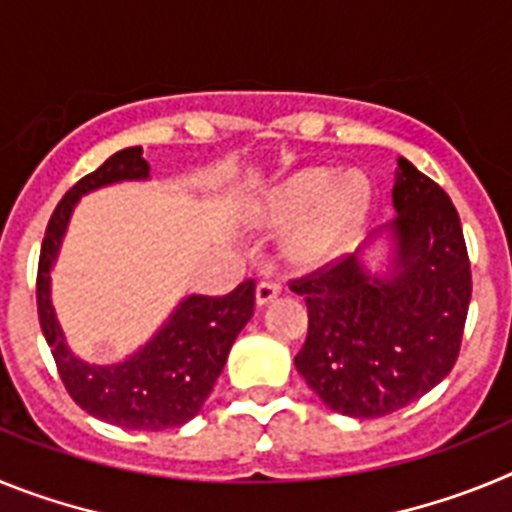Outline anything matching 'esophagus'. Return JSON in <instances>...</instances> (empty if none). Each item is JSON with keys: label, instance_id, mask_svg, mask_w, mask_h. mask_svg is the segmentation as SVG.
I'll list each match as a JSON object with an SVG mask.
<instances>
[{"label": "esophagus", "instance_id": "1", "mask_svg": "<svg viewBox=\"0 0 512 512\" xmlns=\"http://www.w3.org/2000/svg\"><path fill=\"white\" fill-rule=\"evenodd\" d=\"M279 292H282V284L279 282H261L259 287H256V305H269L271 300H277Z\"/></svg>", "mask_w": 512, "mask_h": 512}]
</instances>
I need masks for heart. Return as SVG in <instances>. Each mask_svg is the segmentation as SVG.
I'll list each match as a JSON object with an SVG mask.
<instances>
[{
    "label": "heart",
    "instance_id": "1",
    "mask_svg": "<svg viewBox=\"0 0 512 512\" xmlns=\"http://www.w3.org/2000/svg\"><path fill=\"white\" fill-rule=\"evenodd\" d=\"M372 187L364 174H338L307 166L266 192L261 215L274 225H292L284 253L300 266H318L343 251L364 225Z\"/></svg>",
    "mask_w": 512,
    "mask_h": 512
}]
</instances>
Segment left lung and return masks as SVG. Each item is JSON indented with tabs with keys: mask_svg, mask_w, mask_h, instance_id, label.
<instances>
[{
	"mask_svg": "<svg viewBox=\"0 0 512 512\" xmlns=\"http://www.w3.org/2000/svg\"><path fill=\"white\" fill-rule=\"evenodd\" d=\"M397 215L341 264L292 282L305 295L307 338L297 372L348 418H382L431 392L451 372L472 300V271L449 194L397 161ZM385 241V269L365 251Z\"/></svg>",
	"mask_w": 512,
	"mask_h": 512,
	"instance_id": "obj_1",
	"label": "left lung"
}]
</instances>
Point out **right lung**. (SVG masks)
Returning <instances> with one entry per match:
<instances>
[{
	"label": "right lung",
	"instance_id": "right-lung-1",
	"mask_svg": "<svg viewBox=\"0 0 512 512\" xmlns=\"http://www.w3.org/2000/svg\"><path fill=\"white\" fill-rule=\"evenodd\" d=\"M143 148H122L76 182L53 210L38 264V318L58 374L79 408L128 431H166L192 420L210 397L228 361L230 346L253 315V282L225 297L187 295L138 351L97 364L76 356L66 343L51 300V274L84 194L122 182H148Z\"/></svg>",
	"mask_w": 512,
	"mask_h": 512
}]
</instances>
